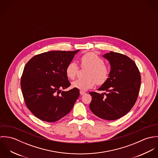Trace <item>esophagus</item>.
Listing matches in <instances>:
<instances>
[{
  "label": "esophagus",
  "mask_w": 158,
  "mask_h": 158,
  "mask_svg": "<svg viewBox=\"0 0 158 158\" xmlns=\"http://www.w3.org/2000/svg\"><path fill=\"white\" fill-rule=\"evenodd\" d=\"M80 94H81V95H85V94H86V92H84V91H82V90H80Z\"/></svg>",
  "instance_id": "34e87169"
}]
</instances>
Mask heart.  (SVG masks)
<instances>
[{
  "label": "heart",
  "mask_w": 158,
  "mask_h": 158,
  "mask_svg": "<svg viewBox=\"0 0 158 158\" xmlns=\"http://www.w3.org/2000/svg\"><path fill=\"white\" fill-rule=\"evenodd\" d=\"M81 68H89L85 79L77 80L72 83L73 88L81 90H86L94 87L96 83L102 85L109 78L110 70L105 64L104 60L94 53H88L80 58ZM79 68L74 62L70 63L66 68V73L70 80L77 77Z\"/></svg>",
  "instance_id": "obj_1"
}]
</instances>
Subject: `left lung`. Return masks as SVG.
Returning a JSON list of instances; mask_svg holds the SVG:
<instances>
[{"instance_id":"left-lung-1","label":"left lung","mask_w":158,"mask_h":158,"mask_svg":"<svg viewBox=\"0 0 158 158\" xmlns=\"http://www.w3.org/2000/svg\"><path fill=\"white\" fill-rule=\"evenodd\" d=\"M103 57L109 60L111 70L107 81L98 90L107 92H90L89 108L101 118L114 120L127 114L135 105L141 77L135 63L128 56L110 52Z\"/></svg>"}]
</instances>
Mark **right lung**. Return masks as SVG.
I'll return each mask as SVG.
<instances>
[{"label":"right lung","instance_id":"1","mask_svg":"<svg viewBox=\"0 0 158 158\" xmlns=\"http://www.w3.org/2000/svg\"><path fill=\"white\" fill-rule=\"evenodd\" d=\"M79 50L50 51L34 56L25 64L21 86L25 105L37 118L54 122L66 115L80 95L70 86L66 68Z\"/></svg>","mask_w":158,"mask_h":158}]
</instances>
